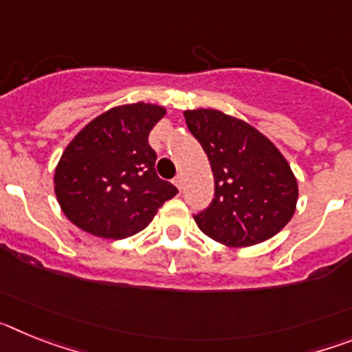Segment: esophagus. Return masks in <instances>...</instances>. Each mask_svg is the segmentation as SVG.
<instances>
[{
	"label": "esophagus",
	"instance_id": "34e87169",
	"mask_svg": "<svg viewBox=\"0 0 352 352\" xmlns=\"http://www.w3.org/2000/svg\"><path fill=\"white\" fill-rule=\"evenodd\" d=\"M174 185H176V188H178L179 192L183 190V176H182V174H178V176L174 178Z\"/></svg>",
	"mask_w": 352,
	"mask_h": 352
}]
</instances>
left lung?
Segmentation results:
<instances>
[{
  "mask_svg": "<svg viewBox=\"0 0 352 352\" xmlns=\"http://www.w3.org/2000/svg\"><path fill=\"white\" fill-rule=\"evenodd\" d=\"M188 130L211 164L214 197L194 220L226 247H252L280 232L298 203L289 162L256 126L217 109L185 111Z\"/></svg>",
  "mask_w": 352,
  "mask_h": 352,
  "instance_id": "1",
  "label": "left lung"
}]
</instances>
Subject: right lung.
I'll use <instances>...</instances> for the list:
<instances>
[{
  "instance_id": "1",
  "label": "right lung",
  "mask_w": 352,
  "mask_h": 352,
  "mask_svg": "<svg viewBox=\"0 0 352 352\" xmlns=\"http://www.w3.org/2000/svg\"><path fill=\"white\" fill-rule=\"evenodd\" d=\"M166 107L125 104L109 109L68 142L54 170V194L74 226L123 239L149 226L178 188L158 178L148 135Z\"/></svg>"
}]
</instances>
